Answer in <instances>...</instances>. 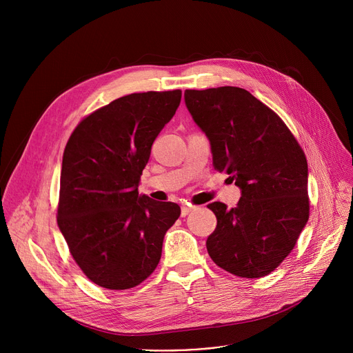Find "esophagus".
Instances as JSON below:
<instances>
[{
    "label": "esophagus",
    "mask_w": 353,
    "mask_h": 353,
    "mask_svg": "<svg viewBox=\"0 0 353 353\" xmlns=\"http://www.w3.org/2000/svg\"><path fill=\"white\" fill-rule=\"evenodd\" d=\"M196 208L194 206H192V205H186V203H184V205H181V216L183 217H186L192 210H194Z\"/></svg>",
    "instance_id": "1"
}]
</instances>
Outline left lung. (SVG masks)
Returning <instances> with one entry per match:
<instances>
[{
	"label": "left lung",
	"mask_w": 353,
	"mask_h": 353,
	"mask_svg": "<svg viewBox=\"0 0 353 353\" xmlns=\"http://www.w3.org/2000/svg\"><path fill=\"white\" fill-rule=\"evenodd\" d=\"M184 101L206 133L213 167L242 190L236 208L214 201L206 248L226 272L256 279L279 266L309 219L306 156L283 120L245 88L186 90Z\"/></svg>",
	"instance_id": "8db88e82"
}]
</instances>
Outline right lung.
Wrapping results in <instances>:
<instances>
[{"instance_id": "add662e5", "label": "right lung", "mask_w": 353, "mask_h": 353, "mask_svg": "<svg viewBox=\"0 0 353 353\" xmlns=\"http://www.w3.org/2000/svg\"><path fill=\"white\" fill-rule=\"evenodd\" d=\"M181 91L133 92L84 117L63 154L57 223L88 279L110 290L144 282L180 216L172 201L139 194L152 144Z\"/></svg>"}]
</instances>
